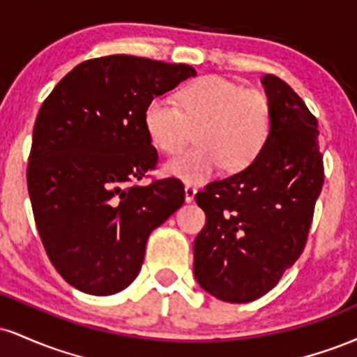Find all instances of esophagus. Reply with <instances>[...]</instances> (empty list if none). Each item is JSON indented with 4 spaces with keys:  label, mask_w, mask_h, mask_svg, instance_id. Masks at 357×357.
<instances>
[{
    "label": "esophagus",
    "mask_w": 357,
    "mask_h": 357,
    "mask_svg": "<svg viewBox=\"0 0 357 357\" xmlns=\"http://www.w3.org/2000/svg\"><path fill=\"white\" fill-rule=\"evenodd\" d=\"M195 196H196V188L192 186L184 188V199H186V203L195 202Z\"/></svg>",
    "instance_id": "1"
}]
</instances>
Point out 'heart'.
Listing matches in <instances>:
<instances>
[{"label": "heart", "mask_w": 357, "mask_h": 357, "mask_svg": "<svg viewBox=\"0 0 357 357\" xmlns=\"http://www.w3.org/2000/svg\"><path fill=\"white\" fill-rule=\"evenodd\" d=\"M147 104L144 127L151 142L166 154L178 153L196 129L198 147L178 154L162 171L184 183L208 181L221 167L230 173L252 165L270 136V109L258 93L210 75L184 85L176 96Z\"/></svg>", "instance_id": "1"}]
</instances>
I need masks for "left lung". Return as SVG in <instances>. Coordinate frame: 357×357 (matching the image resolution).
Wrapping results in <instances>:
<instances>
[{
    "label": "left lung",
    "instance_id": "1",
    "mask_svg": "<svg viewBox=\"0 0 357 357\" xmlns=\"http://www.w3.org/2000/svg\"><path fill=\"white\" fill-rule=\"evenodd\" d=\"M270 136L252 165L196 195L206 225L195 240L199 287L231 304L273 289L304 250L324 183L317 119L289 84L261 77Z\"/></svg>",
    "mask_w": 357,
    "mask_h": 357
}]
</instances>
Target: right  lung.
Segmentation results:
<instances>
[{"label": "right lung", "instance_id": "right-lung-1", "mask_svg": "<svg viewBox=\"0 0 357 357\" xmlns=\"http://www.w3.org/2000/svg\"><path fill=\"white\" fill-rule=\"evenodd\" d=\"M195 75L184 63L110 55L77 65L45 99L28 192L48 258L82 292L112 296L132 284L151 231L184 203L176 178L129 183L158 161L147 104Z\"/></svg>", "mask_w": 357, "mask_h": 357}]
</instances>
